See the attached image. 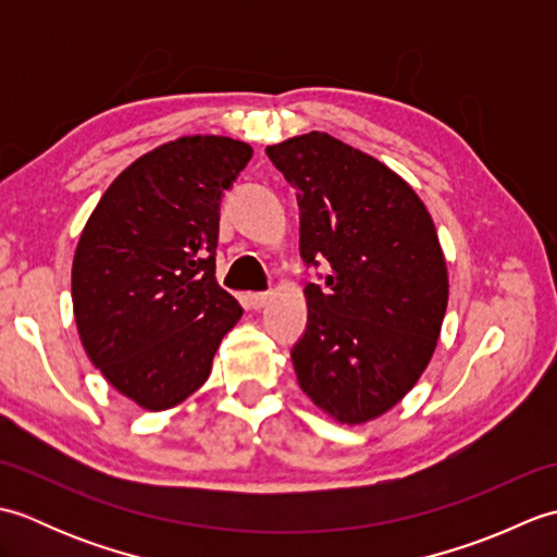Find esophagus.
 I'll list each match as a JSON object with an SVG mask.
<instances>
[{"mask_svg": "<svg viewBox=\"0 0 557 557\" xmlns=\"http://www.w3.org/2000/svg\"><path fill=\"white\" fill-rule=\"evenodd\" d=\"M246 306H248V309H263V306L270 301V294L268 292H248L246 294Z\"/></svg>", "mask_w": 557, "mask_h": 557, "instance_id": "esophagus-1", "label": "esophagus"}]
</instances>
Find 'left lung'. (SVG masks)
<instances>
[{
  "label": "left lung",
  "mask_w": 557,
  "mask_h": 557,
  "mask_svg": "<svg viewBox=\"0 0 557 557\" xmlns=\"http://www.w3.org/2000/svg\"><path fill=\"white\" fill-rule=\"evenodd\" d=\"M297 188L309 323L292 347L297 381L342 423L381 417L429 366L447 309L435 224L413 188L330 134L265 148Z\"/></svg>",
  "instance_id": "1"
}]
</instances>
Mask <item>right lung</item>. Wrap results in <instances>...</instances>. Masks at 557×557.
<instances>
[{
    "label": "right lung",
    "instance_id": "obj_1",
    "mask_svg": "<svg viewBox=\"0 0 557 557\" xmlns=\"http://www.w3.org/2000/svg\"><path fill=\"white\" fill-rule=\"evenodd\" d=\"M251 146L186 136L116 176L83 230L71 297L83 349L144 409H170L208 381L242 306L215 280L220 203Z\"/></svg>",
    "mask_w": 557,
    "mask_h": 557
}]
</instances>
